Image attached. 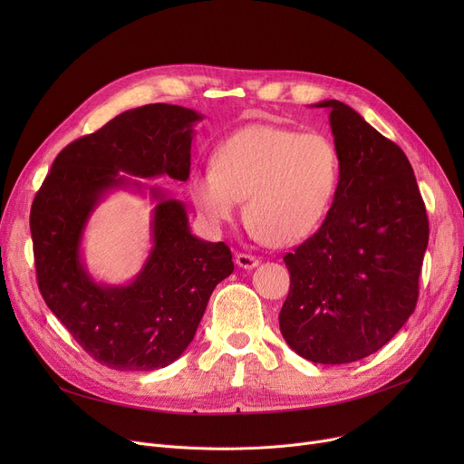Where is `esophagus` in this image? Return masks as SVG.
I'll return each instance as SVG.
<instances>
[{"instance_id":"esophagus-1","label":"esophagus","mask_w":464,"mask_h":464,"mask_svg":"<svg viewBox=\"0 0 464 464\" xmlns=\"http://www.w3.org/2000/svg\"><path fill=\"white\" fill-rule=\"evenodd\" d=\"M235 261H237L240 269H246V271H252L259 265V259L256 256H250V254H237Z\"/></svg>"}]
</instances>
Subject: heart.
<instances>
[{
    "mask_svg": "<svg viewBox=\"0 0 464 464\" xmlns=\"http://www.w3.org/2000/svg\"><path fill=\"white\" fill-rule=\"evenodd\" d=\"M340 160L318 131L252 124L219 142L212 167L195 169L189 195L203 222L219 231L233 222L238 201L256 238L291 246L320 229L334 201Z\"/></svg>",
    "mask_w": 464,
    "mask_h": 464,
    "instance_id": "1",
    "label": "heart"
}]
</instances>
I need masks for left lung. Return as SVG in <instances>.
<instances>
[{
	"instance_id": "obj_1",
	"label": "left lung",
	"mask_w": 464,
	"mask_h": 464,
	"mask_svg": "<svg viewBox=\"0 0 464 464\" xmlns=\"http://www.w3.org/2000/svg\"><path fill=\"white\" fill-rule=\"evenodd\" d=\"M312 107L329 111L340 180L318 233L284 257L291 285L278 320L295 353L343 364L383 348L416 308L429 219L393 140L343 102Z\"/></svg>"
}]
</instances>
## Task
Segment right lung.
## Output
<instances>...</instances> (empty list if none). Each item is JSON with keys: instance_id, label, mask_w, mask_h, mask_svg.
<instances>
[{"instance_id": "add662e5", "label": "right lung", "mask_w": 464, "mask_h": 464, "mask_svg": "<svg viewBox=\"0 0 464 464\" xmlns=\"http://www.w3.org/2000/svg\"><path fill=\"white\" fill-rule=\"evenodd\" d=\"M199 120L198 111L167 103L121 112L65 146L34 199L30 229L41 295L86 353L109 369L156 371L177 361L214 287L233 273L227 245L195 237L186 205L139 180L186 182ZM114 188L149 194L155 203L153 248L128 285L97 283L82 256L89 216Z\"/></svg>"}]
</instances>
